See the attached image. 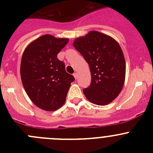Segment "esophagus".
Returning <instances> with one entry per match:
<instances>
[{
    "instance_id": "34e87169",
    "label": "esophagus",
    "mask_w": 153,
    "mask_h": 153,
    "mask_svg": "<svg viewBox=\"0 0 153 153\" xmlns=\"http://www.w3.org/2000/svg\"><path fill=\"white\" fill-rule=\"evenodd\" d=\"M73 75H74V77H75V79H77V78H78V73H76V72H75V73L73 74Z\"/></svg>"
}]
</instances>
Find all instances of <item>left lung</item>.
Here are the masks:
<instances>
[{
	"label": "left lung",
	"mask_w": 153,
	"mask_h": 153,
	"mask_svg": "<svg viewBox=\"0 0 153 153\" xmlns=\"http://www.w3.org/2000/svg\"><path fill=\"white\" fill-rule=\"evenodd\" d=\"M73 47L89 64L91 84L83 89L88 101L97 105H106L122 90L126 74L124 53L112 37L98 31L75 38Z\"/></svg>",
	"instance_id": "obj_1"
}]
</instances>
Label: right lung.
Instances as JSON below:
<instances>
[{
    "label": "right lung",
    "instance_id": "obj_1",
    "mask_svg": "<svg viewBox=\"0 0 153 153\" xmlns=\"http://www.w3.org/2000/svg\"><path fill=\"white\" fill-rule=\"evenodd\" d=\"M69 42L68 38L44 35L26 47L21 62V78L29 98L35 106L55 111L65 103L75 78L65 70L57 55Z\"/></svg>",
    "mask_w": 153,
    "mask_h": 153
}]
</instances>
